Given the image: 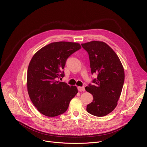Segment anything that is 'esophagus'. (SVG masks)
<instances>
[{
    "label": "esophagus",
    "instance_id": "34e87169",
    "mask_svg": "<svg viewBox=\"0 0 147 147\" xmlns=\"http://www.w3.org/2000/svg\"><path fill=\"white\" fill-rule=\"evenodd\" d=\"M78 90H79V91H84L85 90V88H84V86H78Z\"/></svg>",
    "mask_w": 147,
    "mask_h": 147
}]
</instances>
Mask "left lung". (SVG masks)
<instances>
[{
  "label": "left lung",
  "mask_w": 147,
  "mask_h": 147,
  "mask_svg": "<svg viewBox=\"0 0 147 147\" xmlns=\"http://www.w3.org/2000/svg\"><path fill=\"white\" fill-rule=\"evenodd\" d=\"M82 46L89 54L91 73L98 75L92 80L94 85L85 88L94 97L86 110L97 117L105 116L117 105L124 84V68L117 54L105 42L92 41Z\"/></svg>",
  "instance_id": "8db88e82"
}]
</instances>
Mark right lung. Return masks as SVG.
Wrapping results in <instances>:
<instances>
[{"label":"right lung","instance_id":"add662e5","mask_svg":"<svg viewBox=\"0 0 147 147\" xmlns=\"http://www.w3.org/2000/svg\"><path fill=\"white\" fill-rule=\"evenodd\" d=\"M80 48L78 43L53 42L38 50L31 59L27 77L28 94L37 110L46 116L65 113L78 94L76 86H69L58 79L64 76L67 58Z\"/></svg>","mask_w":147,"mask_h":147}]
</instances>
